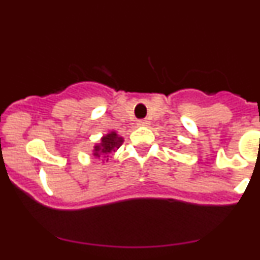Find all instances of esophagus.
<instances>
[{"mask_svg": "<svg viewBox=\"0 0 260 260\" xmlns=\"http://www.w3.org/2000/svg\"><path fill=\"white\" fill-rule=\"evenodd\" d=\"M148 124H149V120H147V119L138 120V125H141V127H147Z\"/></svg>", "mask_w": 260, "mask_h": 260, "instance_id": "esophagus-1", "label": "esophagus"}]
</instances>
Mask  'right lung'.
<instances>
[{"instance_id": "obj_1", "label": "right lung", "mask_w": 260, "mask_h": 260, "mask_svg": "<svg viewBox=\"0 0 260 260\" xmlns=\"http://www.w3.org/2000/svg\"><path fill=\"white\" fill-rule=\"evenodd\" d=\"M124 142L123 137L117 135L115 131H111L109 133H107L106 136L101 138V142L96 143L93 148V156L95 158H101V157H108L109 153L115 152L122 143Z\"/></svg>"}]
</instances>
